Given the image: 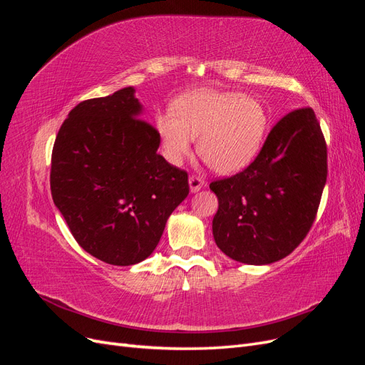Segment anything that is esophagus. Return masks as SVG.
Masks as SVG:
<instances>
[{
  "mask_svg": "<svg viewBox=\"0 0 365 365\" xmlns=\"http://www.w3.org/2000/svg\"><path fill=\"white\" fill-rule=\"evenodd\" d=\"M202 185H204V181L201 178H197V176L192 175L190 178H189V187H190V192L192 193L200 192L202 189Z\"/></svg>",
  "mask_w": 365,
  "mask_h": 365,
  "instance_id": "34e87169",
  "label": "esophagus"
}]
</instances>
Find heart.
<instances>
[{
	"instance_id": "1",
	"label": "heart",
	"mask_w": 365,
	"mask_h": 365,
	"mask_svg": "<svg viewBox=\"0 0 365 365\" xmlns=\"http://www.w3.org/2000/svg\"><path fill=\"white\" fill-rule=\"evenodd\" d=\"M269 115L257 97L215 88H200L175 98L172 111L157 113L153 126L163 155L172 165L197 153L220 175L244 170L267 137Z\"/></svg>"
}]
</instances>
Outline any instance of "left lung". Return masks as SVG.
<instances>
[{"label": "left lung", "mask_w": 365, "mask_h": 365, "mask_svg": "<svg viewBox=\"0 0 365 365\" xmlns=\"http://www.w3.org/2000/svg\"><path fill=\"white\" fill-rule=\"evenodd\" d=\"M327 178V149L315 113L295 109L275 125L245 170L210 184L219 208L213 237L230 259L269 264L311 230Z\"/></svg>", "instance_id": "left-lung-1"}]
</instances>
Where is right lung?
Instances as JSON below:
<instances>
[{"instance_id":"obj_1","label":"right lung","mask_w":365,"mask_h":365,"mask_svg":"<svg viewBox=\"0 0 365 365\" xmlns=\"http://www.w3.org/2000/svg\"><path fill=\"white\" fill-rule=\"evenodd\" d=\"M134 86L74 106L51 153L53 202L86 252L117 267L148 259L189 195L187 173L157 152Z\"/></svg>"}]
</instances>
